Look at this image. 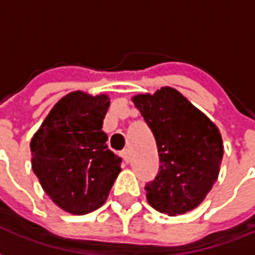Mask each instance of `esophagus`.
Segmentation results:
<instances>
[{
	"label": "esophagus",
	"mask_w": 255,
	"mask_h": 255,
	"mask_svg": "<svg viewBox=\"0 0 255 255\" xmlns=\"http://www.w3.org/2000/svg\"><path fill=\"white\" fill-rule=\"evenodd\" d=\"M120 155L123 157V160H124V162H128L129 161V153H128V150H123L122 153H120Z\"/></svg>",
	"instance_id": "obj_1"
}]
</instances>
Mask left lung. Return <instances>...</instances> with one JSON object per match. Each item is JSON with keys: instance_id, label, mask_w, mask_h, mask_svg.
Returning <instances> with one entry per match:
<instances>
[{"instance_id": "1", "label": "left lung", "mask_w": 255, "mask_h": 255, "mask_svg": "<svg viewBox=\"0 0 255 255\" xmlns=\"http://www.w3.org/2000/svg\"><path fill=\"white\" fill-rule=\"evenodd\" d=\"M132 101L154 135L160 157L157 176L144 186L147 201L169 216L190 212L219 176L224 153L219 128L171 87Z\"/></svg>"}]
</instances>
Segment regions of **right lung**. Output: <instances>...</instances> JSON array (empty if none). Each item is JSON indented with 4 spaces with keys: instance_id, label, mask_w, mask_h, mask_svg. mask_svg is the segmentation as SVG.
I'll use <instances>...</instances> for the list:
<instances>
[{
    "instance_id": "obj_1",
    "label": "right lung",
    "mask_w": 255,
    "mask_h": 255,
    "mask_svg": "<svg viewBox=\"0 0 255 255\" xmlns=\"http://www.w3.org/2000/svg\"><path fill=\"white\" fill-rule=\"evenodd\" d=\"M109 97L73 91L53 106L31 139L32 171L52 201L72 214L104 205L122 158L108 149L102 124Z\"/></svg>"
}]
</instances>
